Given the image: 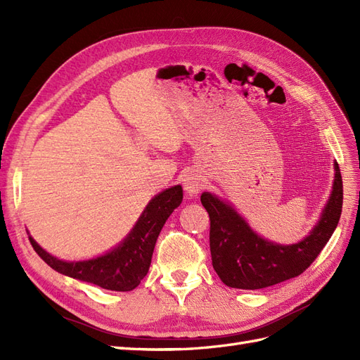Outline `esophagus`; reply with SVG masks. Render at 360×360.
Returning a JSON list of instances; mask_svg holds the SVG:
<instances>
[{
	"instance_id": "1",
	"label": "esophagus",
	"mask_w": 360,
	"mask_h": 360,
	"mask_svg": "<svg viewBox=\"0 0 360 360\" xmlns=\"http://www.w3.org/2000/svg\"><path fill=\"white\" fill-rule=\"evenodd\" d=\"M204 186H205V179L200 171L192 169L186 172V176L183 179V188L191 195V197H195V195H197Z\"/></svg>"
}]
</instances>
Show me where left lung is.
<instances>
[{
    "label": "left lung",
    "instance_id": "obj_1",
    "mask_svg": "<svg viewBox=\"0 0 360 360\" xmlns=\"http://www.w3.org/2000/svg\"><path fill=\"white\" fill-rule=\"evenodd\" d=\"M210 216L212 264L225 285L259 290L296 278L329 242L342 212V177L335 162V180L328 204L309 236L294 245L264 240L233 207L210 192L201 195Z\"/></svg>",
    "mask_w": 360,
    "mask_h": 360
}]
</instances>
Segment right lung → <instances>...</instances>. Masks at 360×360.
Masks as SVG:
<instances>
[{
	"label": "right lung",
	"instance_id": "add662e5",
	"mask_svg": "<svg viewBox=\"0 0 360 360\" xmlns=\"http://www.w3.org/2000/svg\"><path fill=\"white\" fill-rule=\"evenodd\" d=\"M181 200L183 189L180 184L158 193L124 240L111 252L93 259L63 261L41 249L31 236L30 242L39 257L58 274L90 282L105 290L130 291L136 288L147 275L158 236Z\"/></svg>",
	"mask_w": 360,
	"mask_h": 360
}]
</instances>
